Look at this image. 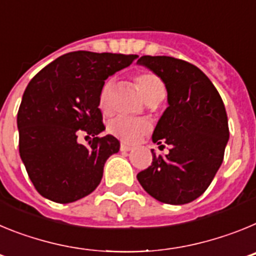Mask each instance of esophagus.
<instances>
[{
	"label": "esophagus",
	"mask_w": 256,
	"mask_h": 256,
	"mask_svg": "<svg viewBox=\"0 0 256 256\" xmlns=\"http://www.w3.org/2000/svg\"><path fill=\"white\" fill-rule=\"evenodd\" d=\"M120 150L124 151V152H128V151H132V148H130V146H128V144H120Z\"/></svg>",
	"instance_id": "1"
}]
</instances>
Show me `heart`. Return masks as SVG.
Here are the masks:
<instances>
[{"label":"heart","instance_id":"b5f03b06","mask_svg":"<svg viewBox=\"0 0 256 256\" xmlns=\"http://www.w3.org/2000/svg\"><path fill=\"white\" fill-rule=\"evenodd\" d=\"M136 83L140 90V94L146 102L164 97V84L159 76L154 73L144 72V73L138 74L136 76ZM110 94H112V83L106 82L101 88L100 96H98V106L104 112H108ZM148 130H150V124L148 122L124 116L114 118L108 124V132L123 141L124 144H134Z\"/></svg>","mask_w":256,"mask_h":256}]
</instances>
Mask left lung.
<instances>
[{
	"label": "left lung",
	"mask_w": 256,
	"mask_h": 256,
	"mask_svg": "<svg viewBox=\"0 0 256 256\" xmlns=\"http://www.w3.org/2000/svg\"><path fill=\"white\" fill-rule=\"evenodd\" d=\"M144 65L164 82L165 108L152 133L159 148L148 169L137 174L144 190L160 202L183 205L206 191L220 168L230 138L220 94L198 66L170 56H142Z\"/></svg>",
	"instance_id": "obj_1"
}]
</instances>
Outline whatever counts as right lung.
<instances>
[{"mask_svg":"<svg viewBox=\"0 0 256 256\" xmlns=\"http://www.w3.org/2000/svg\"><path fill=\"white\" fill-rule=\"evenodd\" d=\"M137 55L74 51L60 56L32 79L18 112L19 152L44 198L68 204L100 184L106 160L120 142L104 130L98 96L105 80ZM92 136L88 146L76 140Z\"/></svg>","mask_w":256,"mask_h":256,"instance_id":"right-lung-1","label":"right lung"}]
</instances>
